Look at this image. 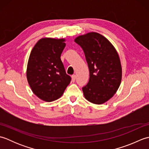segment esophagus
Returning <instances> with one entry per match:
<instances>
[{"mask_svg": "<svg viewBox=\"0 0 149 149\" xmlns=\"http://www.w3.org/2000/svg\"><path fill=\"white\" fill-rule=\"evenodd\" d=\"M75 77H76L75 75H72V82H74L75 81Z\"/></svg>", "mask_w": 149, "mask_h": 149, "instance_id": "esophagus-1", "label": "esophagus"}]
</instances>
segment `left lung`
<instances>
[{"label": "left lung", "instance_id": "left-lung-1", "mask_svg": "<svg viewBox=\"0 0 149 149\" xmlns=\"http://www.w3.org/2000/svg\"><path fill=\"white\" fill-rule=\"evenodd\" d=\"M74 41L83 49L90 70L89 82L83 88L85 99L95 104L106 102L121 83L122 70L118 52L106 37L96 32L79 36Z\"/></svg>", "mask_w": 149, "mask_h": 149}]
</instances>
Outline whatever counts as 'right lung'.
Listing matches in <instances>:
<instances>
[{
    "label": "right lung",
    "mask_w": 149,
    "mask_h": 149,
    "mask_svg": "<svg viewBox=\"0 0 149 149\" xmlns=\"http://www.w3.org/2000/svg\"><path fill=\"white\" fill-rule=\"evenodd\" d=\"M65 41V38H43L30 54L26 70L28 83L34 94L45 102L61 97L71 81L60 58Z\"/></svg>",
    "instance_id": "1"
}]
</instances>
